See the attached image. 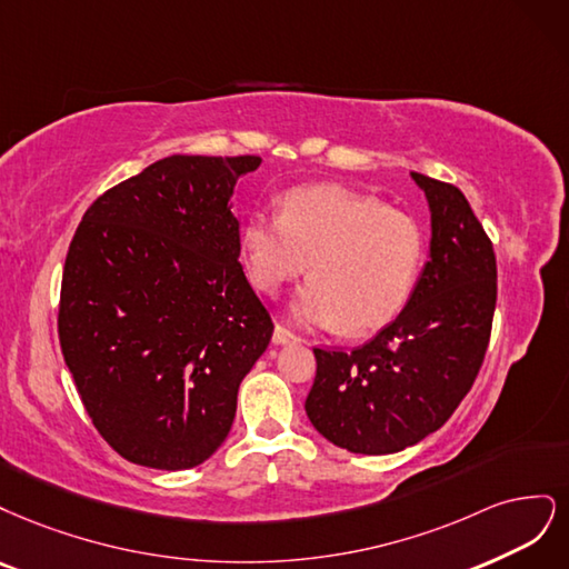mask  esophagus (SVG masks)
<instances>
[{
  "instance_id": "34e87169",
  "label": "esophagus",
  "mask_w": 569,
  "mask_h": 569,
  "mask_svg": "<svg viewBox=\"0 0 569 569\" xmlns=\"http://www.w3.org/2000/svg\"><path fill=\"white\" fill-rule=\"evenodd\" d=\"M273 345H286V342H296L298 336L290 331V328H286L283 323H277V328H273Z\"/></svg>"
}]
</instances>
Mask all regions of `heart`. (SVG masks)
<instances>
[{
  "mask_svg": "<svg viewBox=\"0 0 569 569\" xmlns=\"http://www.w3.org/2000/svg\"><path fill=\"white\" fill-rule=\"evenodd\" d=\"M250 283L264 296L311 281L290 305L302 326L363 336L395 321L413 296L426 238L413 217L336 184L300 187L281 214L254 212L241 233Z\"/></svg>",
  "mask_w": 569,
  "mask_h": 569,
  "instance_id": "1",
  "label": "heart"
}]
</instances>
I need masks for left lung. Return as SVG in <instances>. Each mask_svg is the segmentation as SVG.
I'll use <instances>...</instances> for the list:
<instances>
[{
	"label": "left lung",
	"instance_id": "8db88e82",
	"mask_svg": "<svg viewBox=\"0 0 569 569\" xmlns=\"http://www.w3.org/2000/svg\"><path fill=\"white\" fill-rule=\"evenodd\" d=\"M432 212L430 260L401 315L352 352L315 347L305 411L328 442L352 453H395L442 428L485 361L497 254L453 184L411 172Z\"/></svg>",
	"mask_w": 569,
	"mask_h": 569
}]
</instances>
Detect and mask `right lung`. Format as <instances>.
Masks as SVG:
<instances>
[{"instance_id": "right-lung-1", "label": "right lung", "mask_w": 569, "mask_h": 569, "mask_svg": "<svg viewBox=\"0 0 569 569\" xmlns=\"http://www.w3.org/2000/svg\"><path fill=\"white\" fill-rule=\"evenodd\" d=\"M260 156H170L101 193L72 236L59 342L127 461L184 470L224 442L273 321L238 262L229 198Z\"/></svg>"}]
</instances>
